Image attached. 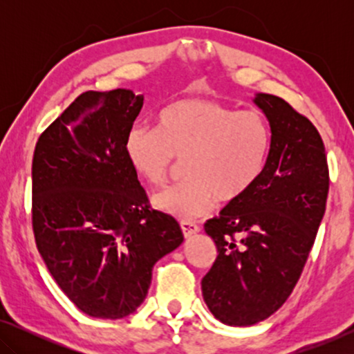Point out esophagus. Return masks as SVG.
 <instances>
[{"mask_svg": "<svg viewBox=\"0 0 354 354\" xmlns=\"http://www.w3.org/2000/svg\"><path fill=\"white\" fill-rule=\"evenodd\" d=\"M180 227H182V232H183V235L187 236H192V235H195L198 230H200V225L198 224H195V222H192V221H180Z\"/></svg>", "mask_w": 354, "mask_h": 354, "instance_id": "esophagus-1", "label": "esophagus"}]
</instances>
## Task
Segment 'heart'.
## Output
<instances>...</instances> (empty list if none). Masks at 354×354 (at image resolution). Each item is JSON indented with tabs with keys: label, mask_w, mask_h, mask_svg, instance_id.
Instances as JSON below:
<instances>
[{
	"label": "heart",
	"mask_w": 354,
	"mask_h": 354,
	"mask_svg": "<svg viewBox=\"0 0 354 354\" xmlns=\"http://www.w3.org/2000/svg\"><path fill=\"white\" fill-rule=\"evenodd\" d=\"M270 149L264 114L211 98L174 101L159 113L158 127L133 125L124 142L130 167L149 185H162L185 159L187 178L153 198L158 209L178 219L205 216L217 200L243 198L264 174Z\"/></svg>",
	"instance_id": "1"
}]
</instances>
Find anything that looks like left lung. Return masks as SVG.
<instances>
[{
	"label": "left lung",
	"instance_id": "1",
	"mask_svg": "<svg viewBox=\"0 0 354 354\" xmlns=\"http://www.w3.org/2000/svg\"><path fill=\"white\" fill-rule=\"evenodd\" d=\"M272 129L268 167L243 198L205 224L217 256L201 280L221 322L253 326L292 295L326 212L328 164L317 129L287 101L259 93Z\"/></svg>",
	"mask_w": 354,
	"mask_h": 354
}]
</instances>
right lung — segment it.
Segmentation results:
<instances>
[{"label": "right lung", "mask_w": 354, "mask_h": 354, "mask_svg": "<svg viewBox=\"0 0 354 354\" xmlns=\"http://www.w3.org/2000/svg\"><path fill=\"white\" fill-rule=\"evenodd\" d=\"M143 95L85 91L38 138L32 229L67 298L91 317L120 319L147 298L153 266L183 241L178 222L153 209L124 142Z\"/></svg>", "instance_id": "obj_1"}]
</instances>
